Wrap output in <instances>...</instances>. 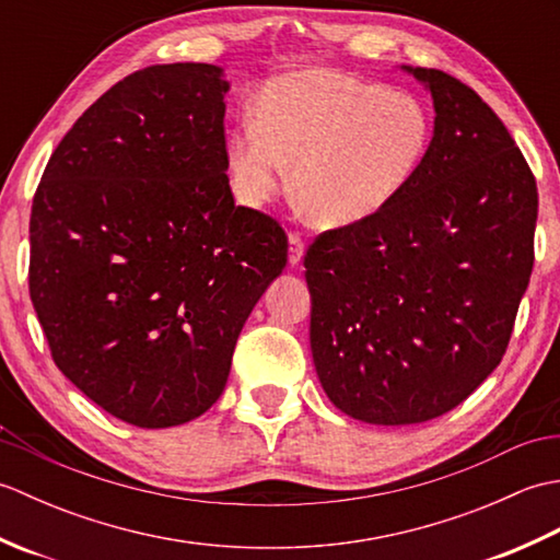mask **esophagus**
<instances>
[{
  "label": "esophagus",
  "instance_id": "obj_1",
  "mask_svg": "<svg viewBox=\"0 0 560 560\" xmlns=\"http://www.w3.org/2000/svg\"><path fill=\"white\" fill-rule=\"evenodd\" d=\"M303 255H305V243H303L301 233H291L289 235V261L291 265H299Z\"/></svg>",
  "mask_w": 560,
  "mask_h": 560
}]
</instances>
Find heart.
Listing matches in <instances>:
<instances>
[{
	"mask_svg": "<svg viewBox=\"0 0 560 560\" xmlns=\"http://www.w3.org/2000/svg\"><path fill=\"white\" fill-rule=\"evenodd\" d=\"M431 147V117L409 93L329 69H299L259 93L255 122L229 141L235 192L259 207L293 165V192L327 229L371 221L407 192Z\"/></svg>",
	"mask_w": 560,
	"mask_h": 560,
	"instance_id": "b5f03b06",
	"label": "heart"
}]
</instances>
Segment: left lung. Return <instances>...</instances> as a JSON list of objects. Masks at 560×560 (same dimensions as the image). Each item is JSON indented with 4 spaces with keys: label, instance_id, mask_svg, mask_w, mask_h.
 Instances as JSON below:
<instances>
[{
    "label": "left lung",
    "instance_id": "obj_1",
    "mask_svg": "<svg viewBox=\"0 0 560 560\" xmlns=\"http://www.w3.org/2000/svg\"><path fill=\"white\" fill-rule=\"evenodd\" d=\"M401 69L435 108L419 175L383 213L319 233L305 253L319 383L375 425L438 419L495 371L539 211L525 156L479 93L440 69Z\"/></svg>",
    "mask_w": 560,
    "mask_h": 560
}]
</instances>
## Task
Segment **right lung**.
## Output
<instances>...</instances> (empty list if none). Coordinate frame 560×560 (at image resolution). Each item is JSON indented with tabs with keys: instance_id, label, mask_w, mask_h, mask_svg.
<instances>
[{
	"instance_id": "1",
	"label": "right lung",
	"mask_w": 560,
	"mask_h": 560,
	"mask_svg": "<svg viewBox=\"0 0 560 560\" xmlns=\"http://www.w3.org/2000/svg\"><path fill=\"white\" fill-rule=\"evenodd\" d=\"M223 69L117 81L52 151L31 209V301L52 361L115 419L171 428L221 397L237 335L287 267L271 217L235 207Z\"/></svg>"
}]
</instances>
